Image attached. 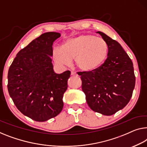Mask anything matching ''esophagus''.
<instances>
[{
  "mask_svg": "<svg viewBox=\"0 0 147 147\" xmlns=\"http://www.w3.org/2000/svg\"><path fill=\"white\" fill-rule=\"evenodd\" d=\"M71 75L72 76H76V75H77V74H76V73H75V72H74V71H71Z\"/></svg>",
  "mask_w": 147,
  "mask_h": 147,
  "instance_id": "34e87169",
  "label": "esophagus"
}]
</instances>
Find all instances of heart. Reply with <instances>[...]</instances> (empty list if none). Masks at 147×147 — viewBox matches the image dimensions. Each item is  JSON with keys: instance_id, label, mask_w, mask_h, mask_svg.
Returning a JSON list of instances; mask_svg holds the SVG:
<instances>
[{"instance_id": "obj_1", "label": "heart", "mask_w": 147, "mask_h": 147, "mask_svg": "<svg viewBox=\"0 0 147 147\" xmlns=\"http://www.w3.org/2000/svg\"><path fill=\"white\" fill-rule=\"evenodd\" d=\"M109 46L102 38L94 35L80 34L67 39L62 48H55L53 58L57 64L67 66L74 61V65L84 73H91L101 67L108 58Z\"/></svg>"}]
</instances>
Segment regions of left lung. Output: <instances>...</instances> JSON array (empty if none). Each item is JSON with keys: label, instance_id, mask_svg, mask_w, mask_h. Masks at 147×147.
Instances as JSON below:
<instances>
[{"label": "left lung", "instance_id": "1", "mask_svg": "<svg viewBox=\"0 0 147 147\" xmlns=\"http://www.w3.org/2000/svg\"><path fill=\"white\" fill-rule=\"evenodd\" d=\"M108 43L109 54L102 66L91 73L80 72L87 104L96 112L111 115L128 104L135 85L133 65L117 41L97 32Z\"/></svg>", "mask_w": 147, "mask_h": 147}]
</instances>
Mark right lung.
<instances>
[{
	"label": "right lung",
	"instance_id": "1",
	"mask_svg": "<svg viewBox=\"0 0 147 147\" xmlns=\"http://www.w3.org/2000/svg\"><path fill=\"white\" fill-rule=\"evenodd\" d=\"M57 32H46L16 55L8 70V90L16 108L36 121L59 114L71 72L56 74L51 57Z\"/></svg>",
	"mask_w": 147,
	"mask_h": 147
}]
</instances>
